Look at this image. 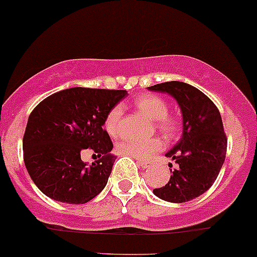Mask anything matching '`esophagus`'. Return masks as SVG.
I'll return each instance as SVG.
<instances>
[{"instance_id": "esophagus-1", "label": "esophagus", "mask_w": 257, "mask_h": 257, "mask_svg": "<svg viewBox=\"0 0 257 257\" xmlns=\"http://www.w3.org/2000/svg\"><path fill=\"white\" fill-rule=\"evenodd\" d=\"M138 165H139L142 168H149V167H150V163L144 162V161H138Z\"/></svg>"}]
</instances>
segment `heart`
<instances>
[{
	"label": "heart",
	"instance_id": "heart-1",
	"mask_svg": "<svg viewBox=\"0 0 257 257\" xmlns=\"http://www.w3.org/2000/svg\"><path fill=\"white\" fill-rule=\"evenodd\" d=\"M134 106L140 113L154 120L155 126L161 133L171 137L178 129V122L176 118L167 114L168 103L165 98L155 94L140 95L135 98ZM123 117L122 105H115L112 107L105 118V128L108 134L117 135L119 131L120 120ZM163 144L157 138L150 139H123L118 144L117 149L120 154L133 157L135 160H149L154 154L162 149Z\"/></svg>",
	"mask_w": 257,
	"mask_h": 257
}]
</instances>
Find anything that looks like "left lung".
Listing matches in <instances>:
<instances>
[{
    "label": "left lung",
    "mask_w": 257,
    "mask_h": 257,
    "mask_svg": "<svg viewBox=\"0 0 257 257\" xmlns=\"http://www.w3.org/2000/svg\"><path fill=\"white\" fill-rule=\"evenodd\" d=\"M148 89L171 95L183 115L182 138L166 154L176 161L177 168L171 170L167 184L154 189V194L174 204L190 201L212 187L223 166L227 138L221 113L204 92L187 83L167 81Z\"/></svg>",
    "instance_id": "8db88e82"
}]
</instances>
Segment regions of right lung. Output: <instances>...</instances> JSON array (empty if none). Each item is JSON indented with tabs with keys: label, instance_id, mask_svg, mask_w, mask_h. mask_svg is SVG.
Segmentation results:
<instances>
[{
	"label": "right lung",
	"instance_id": "obj_1",
	"mask_svg": "<svg viewBox=\"0 0 257 257\" xmlns=\"http://www.w3.org/2000/svg\"><path fill=\"white\" fill-rule=\"evenodd\" d=\"M125 90L70 87L42 100L29 115L23 138L24 163L42 193L66 204H85L106 187L115 161L102 128ZM86 148L100 157L81 161Z\"/></svg>",
	"mask_w": 257,
	"mask_h": 257
}]
</instances>
